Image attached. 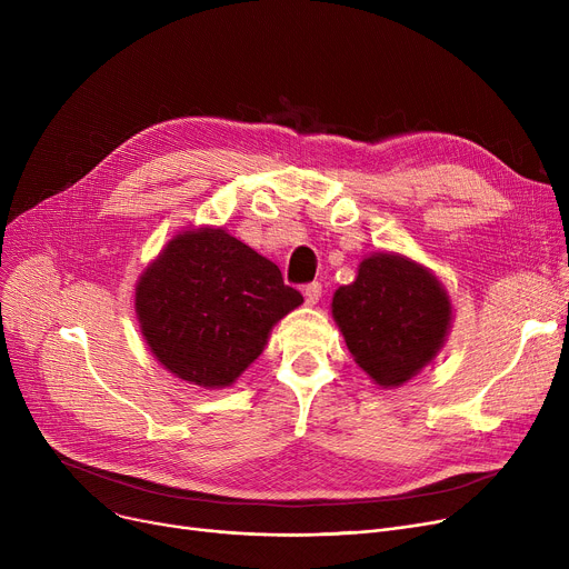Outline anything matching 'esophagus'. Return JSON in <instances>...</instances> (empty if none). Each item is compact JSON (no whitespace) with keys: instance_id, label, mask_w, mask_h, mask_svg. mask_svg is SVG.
Segmentation results:
<instances>
[{"instance_id":"obj_1","label":"esophagus","mask_w":569,"mask_h":569,"mask_svg":"<svg viewBox=\"0 0 569 569\" xmlns=\"http://www.w3.org/2000/svg\"><path fill=\"white\" fill-rule=\"evenodd\" d=\"M320 295H322V286H320V283H309V286H305V300H307L309 307L318 305Z\"/></svg>"}]
</instances>
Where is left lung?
Listing matches in <instances>:
<instances>
[{"instance_id":"obj_1","label":"left lung","mask_w":569,"mask_h":569,"mask_svg":"<svg viewBox=\"0 0 569 569\" xmlns=\"http://www.w3.org/2000/svg\"><path fill=\"white\" fill-rule=\"evenodd\" d=\"M332 318L357 367L380 390H392L436 360L455 307L429 267L378 251L365 256L355 281L335 292Z\"/></svg>"}]
</instances>
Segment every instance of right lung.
Here are the masks:
<instances>
[{
  "label": "right lung",
  "instance_id": "add662e5",
  "mask_svg": "<svg viewBox=\"0 0 569 569\" xmlns=\"http://www.w3.org/2000/svg\"><path fill=\"white\" fill-rule=\"evenodd\" d=\"M305 302L281 269L226 228L177 232L136 283V318L157 362L202 390H223Z\"/></svg>",
  "mask_w": 569,
  "mask_h": 569
}]
</instances>
